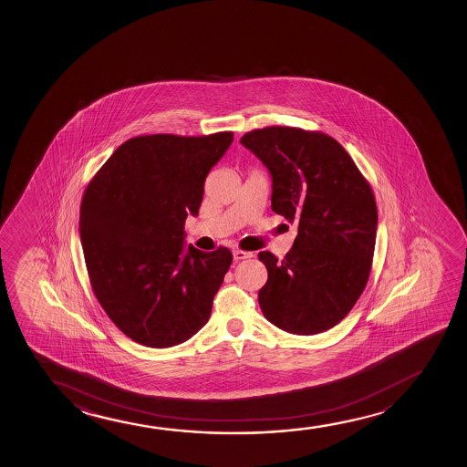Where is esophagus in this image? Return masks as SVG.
I'll return each instance as SVG.
<instances>
[{
  "instance_id": "34e87169",
  "label": "esophagus",
  "mask_w": 467,
  "mask_h": 467,
  "mask_svg": "<svg viewBox=\"0 0 467 467\" xmlns=\"http://www.w3.org/2000/svg\"><path fill=\"white\" fill-rule=\"evenodd\" d=\"M233 256H234V260L236 262H239V260H245V258H252V254L250 252H244V250L241 249H234L233 250Z\"/></svg>"
}]
</instances>
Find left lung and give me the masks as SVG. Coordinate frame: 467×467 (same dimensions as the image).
Returning a JSON list of instances; mask_svg holds the SVG:
<instances>
[{
  "instance_id": "1",
  "label": "left lung",
  "mask_w": 467,
  "mask_h": 467,
  "mask_svg": "<svg viewBox=\"0 0 467 467\" xmlns=\"http://www.w3.org/2000/svg\"><path fill=\"white\" fill-rule=\"evenodd\" d=\"M268 167L271 209L298 224L285 258L260 252L268 281L265 317L295 335L326 332L345 319L370 275L378 212L368 182L338 141L296 128L256 129L241 139Z\"/></svg>"
}]
</instances>
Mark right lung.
Returning a JSON list of instances; mask_svg holds the SVG:
<instances>
[{
    "label": "right lung",
    "mask_w": 467,
    "mask_h": 467,
    "mask_svg": "<svg viewBox=\"0 0 467 467\" xmlns=\"http://www.w3.org/2000/svg\"><path fill=\"white\" fill-rule=\"evenodd\" d=\"M233 132L141 135L124 141L90 180L79 234L90 285L105 313L135 343L171 348L192 338L233 262L226 247H185L212 167Z\"/></svg>",
    "instance_id": "add662e5"
}]
</instances>
